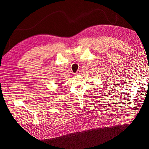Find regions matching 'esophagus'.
I'll return each instance as SVG.
<instances>
[{"mask_svg":"<svg viewBox=\"0 0 149 149\" xmlns=\"http://www.w3.org/2000/svg\"><path fill=\"white\" fill-rule=\"evenodd\" d=\"M81 73V71L80 70H78L77 72L76 73V74H79Z\"/></svg>","mask_w":149,"mask_h":149,"instance_id":"1","label":"esophagus"}]
</instances>
